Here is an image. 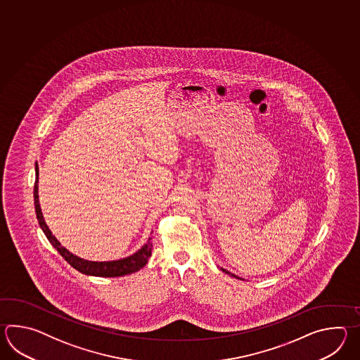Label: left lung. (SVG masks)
Here are the masks:
<instances>
[{
	"instance_id": "8db88e82",
	"label": "left lung",
	"mask_w": 360,
	"mask_h": 360,
	"mask_svg": "<svg viewBox=\"0 0 360 360\" xmlns=\"http://www.w3.org/2000/svg\"><path fill=\"white\" fill-rule=\"evenodd\" d=\"M222 271H225V273H226V274H230L229 271H226V270H225V269H222ZM230 276H236V278H238V276H234V274H230Z\"/></svg>"
}]
</instances>
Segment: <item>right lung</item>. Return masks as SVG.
<instances>
[{
  "instance_id": "add662e5",
  "label": "right lung",
  "mask_w": 360,
  "mask_h": 360,
  "mask_svg": "<svg viewBox=\"0 0 360 360\" xmlns=\"http://www.w3.org/2000/svg\"><path fill=\"white\" fill-rule=\"evenodd\" d=\"M33 195H34L36 214H37V220H39L41 229L44 230V233H45L47 239L50 240V243L54 245L56 251L64 257V260L67 261L70 266H73L76 270H78L79 273H84L86 276H122L135 273V271H138L140 269L146 266V262L152 255V248H153L152 238H149L146 245L141 247V250H139L138 252L134 253L130 257H126L122 260L107 261V262L84 260V259H79L75 255H72L67 248H64L59 243V240L51 234L50 229L47 228L46 222L44 220V216L41 212L39 202V166L37 165H36V181H34Z\"/></svg>"
}]
</instances>
